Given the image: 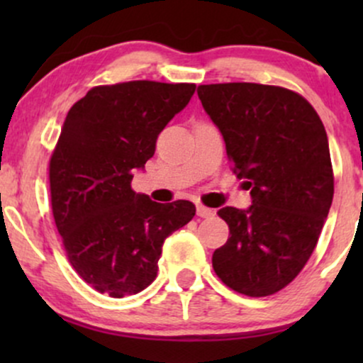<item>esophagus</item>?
Instances as JSON below:
<instances>
[{
  "instance_id": "obj_1",
  "label": "esophagus",
  "mask_w": 363,
  "mask_h": 363,
  "mask_svg": "<svg viewBox=\"0 0 363 363\" xmlns=\"http://www.w3.org/2000/svg\"><path fill=\"white\" fill-rule=\"evenodd\" d=\"M196 215L201 216V218H210V216H213V210H210V208L203 205H198L196 206Z\"/></svg>"
}]
</instances>
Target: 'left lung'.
<instances>
[{
  "mask_svg": "<svg viewBox=\"0 0 363 363\" xmlns=\"http://www.w3.org/2000/svg\"><path fill=\"white\" fill-rule=\"evenodd\" d=\"M198 97L252 199L245 210H218L230 237L213 252L215 273L249 297L277 294L302 272L331 208L326 129L306 99L281 86L199 85Z\"/></svg>",
  "mask_w": 363,
  "mask_h": 363,
  "instance_id": "8db88e82",
  "label": "left lung"
}]
</instances>
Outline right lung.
<instances>
[{
  "instance_id": "add662e5",
  "label": "right lung",
  "mask_w": 363,
  "mask_h": 363,
  "mask_svg": "<svg viewBox=\"0 0 363 363\" xmlns=\"http://www.w3.org/2000/svg\"><path fill=\"white\" fill-rule=\"evenodd\" d=\"M194 90L147 80L95 86L66 116L49 164L52 215L74 272L101 294L147 289L165 239L196 213L186 199L164 205L131 189Z\"/></svg>"
}]
</instances>
